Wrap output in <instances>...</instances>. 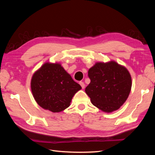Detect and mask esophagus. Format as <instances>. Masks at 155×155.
Listing matches in <instances>:
<instances>
[{"instance_id": "1", "label": "esophagus", "mask_w": 155, "mask_h": 155, "mask_svg": "<svg viewBox=\"0 0 155 155\" xmlns=\"http://www.w3.org/2000/svg\"><path fill=\"white\" fill-rule=\"evenodd\" d=\"M79 84H81V87L83 88H84V87H85V84H84V83H83V82H79Z\"/></svg>"}]
</instances>
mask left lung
<instances>
[{
    "label": "left lung",
    "mask_w": 155,
    "mask_h": 155,
    "mask_svg": "<svg viewBox=\"0 0 155 155\" xmlns=\"http://www.w3.org/2000/svg\"><path fill=\"white\" fill-rule=\"evenodd\" d=\"M91 83L85 88L94 106L105 113L118 110L132 87L129 72L115 61L97 62L88 72Z\"/></svg>",
    "instance_id": "left-lung-1"
}]
</instances>
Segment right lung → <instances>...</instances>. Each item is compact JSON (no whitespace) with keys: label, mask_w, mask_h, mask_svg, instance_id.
Masks as SVG:
<instances>
[{"label":"right lung","mask_w":155,"mask_h":155,"mask_svg":"<svg viewBox=\"0 0 155 155\" xmlns=\"http://www.w3.org/2000/svg\"><path fill=\"white\" fill-rule=\"evenodd\" d=\"M31 87L37 104L52 113L68 108L74 94L82 88L61 64L50 62H46L35 72Z\"/></svg>","instance_id":"right-lung-1"}]
</instances>
